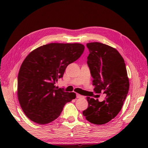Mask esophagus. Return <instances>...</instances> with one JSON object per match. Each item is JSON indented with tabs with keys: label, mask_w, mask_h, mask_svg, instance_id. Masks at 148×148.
I'll list each match as a JSON object with an SVG mask.
<instances>
[{
	"label": "esophagus",
	"mask_w": 148,
	"mask_h": 148,
	"mask_svg": "<svg viewBox=\"0 0 148 148\" xmlns=\"http://www.w3.org/2000/svg\"><path fill=\"white\" fill-rule=\"evenodd\" d=\"M76 97L77 98H78V99H82V98H84V96H82V95H79V94H76Z\"/></svg>",
	"instance_id": "1"
}]
</instances>
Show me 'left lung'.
<instances>
[{
    "label": "left lung",
    "mask_w": 148,
    "mask_h": 148,
    "mask_svg": "<svg viewBox=\"0 0 148 148\" xmlns=\"http://www.w3.org/2000/svg\"><path fill=\"white\" fill-rule=\"evenodd\" d=\"M86 46L89 51L87 64L93 78L94 91L106 96L102 102L87 97L88 108L83 115L91 123L103 125L121 110L129 92V80L124 59L116 49L100 42H90Z\"/></svg>",
    "instance_id": "left-lung-1"
}]
</instances>
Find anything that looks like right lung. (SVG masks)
Instances as JSON below:
<instances>
[{
  "label": "right lung",
  "instance_id": "right-lung-1",
  "mask_svg": "<svg viewBox=\"0 0 148 148\" xmlns=\"http://www.w3.org/2000/svg\"><path fill=\"white\" fill-rule=\"evenodd\" d=\"M85 47L78 43H50L32 51L20 67L17 98L26 116L44 125L61 114L65 104L76 98L55 86L69 64L82 56Z\"/></svg>",
  "mask_w": 148,
  "mask_h": 148
}]
</instances>
